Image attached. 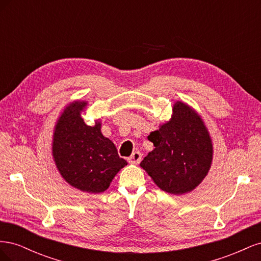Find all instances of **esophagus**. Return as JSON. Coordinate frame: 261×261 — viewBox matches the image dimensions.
I'll use <instances>...</instances> for the list:
<instances>
[{
	"instance_id": "1",
	"label": "esophagus",
	"mask_w": 261,
	"mask_h": 261,
	"mask_svg": "<svg viewBox=\"0 0 261 261\" xmlns=\"http://www.w3.org/2000/svg\"><path fill=\"white\" fill-rule=\"evenodd\" d=\"M140 161H141V153L139 151H135L128 158V162L130 164H138Z\"/></svg>"
}]
</instances>
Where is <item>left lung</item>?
<instances>
[{"mask_svg": "<svg viewBox=\"0 0 261 261\" xmlns=\"http://www.w3.org/2000/svg\"><path fill=\"white\" fill-rule=\"evenodd\" d=\"M148 139L154 149L140 167L162 191L191 193L207 176L213 159L212 139L202 117L185 102L176 101L170 120Z\"/></svg>", "mask_w": 261, "mask_h": 261, "instance_id": "8db88e82", "label": "left lung"}]
</instances>
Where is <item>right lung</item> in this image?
I'll list each match as a JSON object with an SVG mask.
<instances>
[{
    "instance_id": "right-lung-1",
    "label": "right lung",
    "mask_w": 261,
    "mask_h": 261,
    "mask_svg": "<svg viewBox=\"0 0 261 261\" xmlns=\"http://www.w3.org/2000/svg\"><path fill=\"white\" fill-rule=\"evenodd\" d=\"M88 101L68 103L54 125L52 156L66 183L84 193L107 191L112 179L125 165L114 144L101 133V121L87 125L83 113Z\"/></svg>"
}]
</instances>
